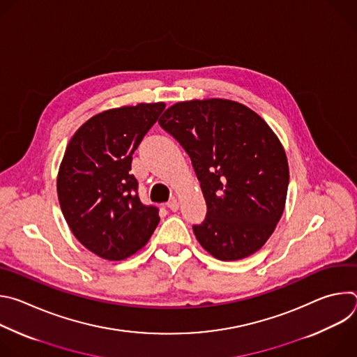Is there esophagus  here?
<instances>
[{
  "mask_svg": "<svg viewBox=\"0 0 357 357\" xmlns=\"http://www.w3.org/2000/svg\"><path fill=\"white\" fill-rule=\"evenodd\" d=\"M167 206H168L172 212H176L178 208H179V202H178L175 197H172V199L167 203Z\"/></svg>",
  "mask_w": 357,
  "mask_h": 357,
  "instance_id": "obj_1",
  "label": "esophagus"
}]
</instances>
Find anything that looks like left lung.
<instances>
[{"mask_svg":"<svg viewBox=\"0 0 357 357\" xmlns=\"http://www.w3.org/2000/svg\"><path fill=\"white\" fill-rule=\"evenodd\" d=\"M160 126L188 152L208 215L193 226L199 244L222 261L259 251L280 222L289 169L271 127L251 109L227 98L178 101Z\"/></svg>","mask_w":357,"mask_h":357,"instance_id":"obj_1","label":"left lung"}]
</instances>
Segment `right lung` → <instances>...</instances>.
<instances>
[{
    "label": "right lung",
    "mask_w": 357,
    "mask_h": 357,
    "mask_svg": "<svg viewBox=\"0 0 357 357\" xmlns=\"http://www.w3.org/2000/svg\"><path fill=\"white\" fill-rule=\"evenodd\" d=\"M165 103H138L98 113L70 138L59 165L56 190L73 236L93 254L120 261L138 252L160 223L145 206L130 174L132 154Z\"/></svg>",
    "instance_id": "add662e5"
}]
</instances>
